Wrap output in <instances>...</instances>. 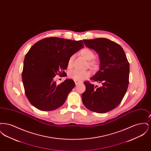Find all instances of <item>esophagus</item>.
Wrapping results in <instances>:
<instances>
[{
  "label": "esophagus",
  "mask_w": 151,
  "mask_h": 151,
  "mask_svg": "<svg viewBox=\"0 0 151 151\" xmlns=\"http://www.w3.org/2000/svg\"><path fill=\"white\" fill-rule=\"evenodd\" d=\"M75 84H76V85H78V84H79V81H77L76 80H75Z\"/></svg>",
  "instance_id": "1"
}]
</instances>
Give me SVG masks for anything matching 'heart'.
Returning <instances> with one entry per match:
<instances>
[{
    "mask_svg": "<svg viewBox=\"0 0 151 151\" xmlns=\"http://www.w3.org/2000/svg\"><path fill=\"white\" fill-rule=\"evenodd\" d=\"M80 54L86 59L89 60L88 65L92 69H97L100 62L97 59L94 58V53L93 51L89 48H84L80 51ZM73 57L71 56L68 60V67H71L72 66ZM91 75V72L89 71H79L74 70L70 71L68 73V77L75 80H82L85 78H88Z\"/></svg>",
    "mask_w": 151,
    "mask_h": 151,
    "instance_id": "b5f03b06",
    "label": "heart"
}]
</instances>
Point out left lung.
Here are the masks:
<instances>
[{
    "instance_id": "1",
    "label": "left lung",
    "mask_w": 151,
    "mask_h": 151,
    "mask_svg": "<svg viewBox=\"0 0 151 151\" xmlns=\"http://www.w3.org/2000/svg\"><path fill=\"white\" fill-rule=\"evenodd\" d=\"M83 41L86 47L99 54L100 68L91 80L101 86L84 81L86 89L82 94V101L89 110L105 113L116 108L126 94L129 83V63L122 47L114 41L105 38Z\"/></svg>"
}]
</instances>
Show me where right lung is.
Instances as JSON below:
<instances>
[{"label": "right lung", "mask_w": 151, "mask_h": 151, "mask_svg": "<svg viewBox=\"0 0 151 151\" xmlns=\"http://www.w3.org/2000/svg\"><path fill=\"white\" fill-rule=\"evenodd\" d=\"M84 47L81 40L48 37L34 44L26 54L22 79L30 103L42 111H52L62 106L75 86L72 79L59 85L53 81L58 75L65 77L68 60Z\"/></svg>", "instance_id": "right-lung-1"}]
</instances>
